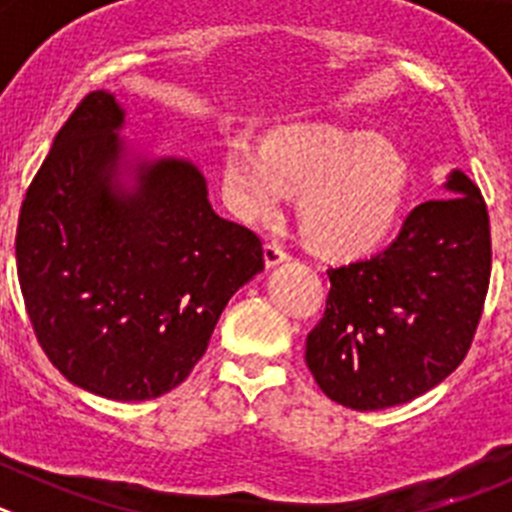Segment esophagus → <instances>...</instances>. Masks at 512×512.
Returning <instances> with one entry per match:
<instances>
[{"instance_id":"esophagus-1","label":"esophagus","mask_w":512,"mask_h":512,"mask_svg":"<svg viewBox=\"0 0 512 512\" xmlns=\"http://www.w3.org/2000/svg\"><path fill=\"white\" fill-rule=\"evenodd\" d=\"M264 259H266V266H277L289 259V251L284 246H279V243H266Z\"/></svg>"}]
</instances>
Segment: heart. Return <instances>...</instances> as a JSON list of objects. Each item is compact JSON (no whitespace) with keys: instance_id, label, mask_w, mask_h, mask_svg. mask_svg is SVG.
I'll list each match as a JSON object with an SVG mask.
<instances>
[{"instance_id":"b5f03b06","label":"heart","mask_w":512,"mask_h":512,"mask_svg":"<svg viewBox=\"0 0 512 512\" xmlns=\"http://www.w3.org/2000/svg\"><path fill=\"white\" fill-rule=\"evenodd\" d=\"M223 189L243 220L274 217L287 189L300 192V223L328 253H361L395 223L405 164L390 140L336 128H282L256 148L233 138L223 156Z\"/></svg>"}]
</instances>
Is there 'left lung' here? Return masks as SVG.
<instances>
[{
    "label": "left lung",
    "mask_w": 512,
    "mask_h": 512,
    "mask_svg": "<svg viewBox=\"0 0 512 512\" xmlns=\"http://www.w3.org/2000/svg\"><path fill=\"white\" fill-rule=\"evenodd\" d=\"M446 189L415 207L382 253L328 269L330 292L307 333L305 361L343 408L415 400L472 346L490 287V217L464 171H451Z\"/></svg>",
    "instance_id": "left-lung-1"
}]
</instances>
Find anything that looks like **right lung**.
I'll return each instance as SVG.
<instances>
[{
    "mask_svg": "<svg viewBox=\"0 0 512 512\" xmlns=\"http://www.w3.org/2000/svg\"><path fill=\"white\" fill-rule=\"evenodd\" d=\"M125 115L107 92L76 104L30 182L17 277L45 356L81 390L153 400L184 382L238 287L264 269L259 235L223 220L182 158L117 187Z\"/></svg>",
    "mask_w": 512,
    "mask_h": 512,
    "instance_id": "obj_1",
    "label": "right lung"
}]
</instances>
